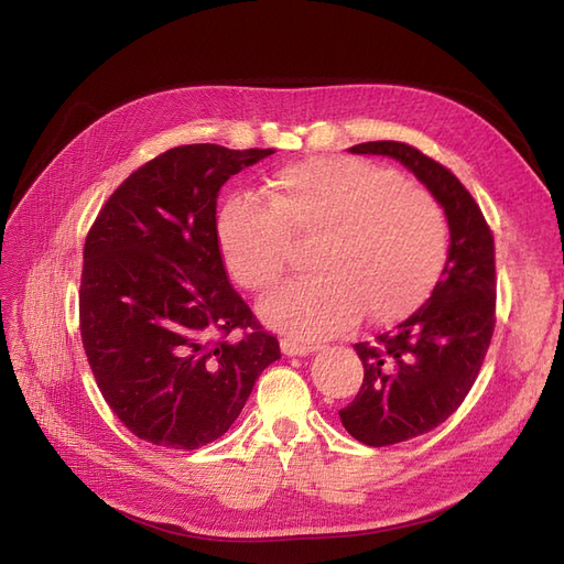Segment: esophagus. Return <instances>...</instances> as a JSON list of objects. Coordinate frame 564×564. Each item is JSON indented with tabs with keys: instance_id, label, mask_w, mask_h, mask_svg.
<instances>
[{
	"instance_id": "esophagus-1",
	"label": "esophagus",
	"mask_w": 564,
	"mask_h": 564,
	"mask_svg": "<svg viewBox=\"0 0 564 564\" xmlns=\"http://www.w3.org/2000/svg\"><path fill=\"white\" fill-rule=\"evenodd\" d=\"M280 348L284 355H311L317 350V346L313 344H299L294 338H282L280 340Z\"/></svg>"
}]
</instances>
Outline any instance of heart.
<instances>
[{
    "mask_svg": "<svg viewBox=\"0 0 564 564\" xmlns=\"http://www.w3.org/2000/svg\"><path fill=\"white\" fill-rule=\"evenodd\" d=\"M263 199H230L218 214V245L232 280L265 292L311 242L313 278L272 289L265 324L299 340L352 329L367 311L400 322L425 303L445 270L449 230L425 187L365 160L317 155L282 166Z\"/></svg>",
    "mask_w": 564,
    "mask_h": 564,
    "instance_id": "obj_1",
    "label": "heart"
}]
</instances>
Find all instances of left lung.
Listing matches in <instances>:
<instances>
[{
    "label": "left lung",
    "mask_w": 564,
    "mask_h": 564,
    "mask_svg": "<svg viewBox=\"0 0 564 564\" xmlns=\"http://www.w3.org/2000/svg\"><path fill=\"white\" fill-rule=\"evenodd\" d=\"M350 152L400 160L442 204L449 224L447 263L431 299L373 344H355L365 379L338 416L362 445L388 447L447 421L480 373L497 324L494 235L466 185L419 148L371 141Z\"/></svg>",
    "instance_id": "8db88e82"
}]
</instances>
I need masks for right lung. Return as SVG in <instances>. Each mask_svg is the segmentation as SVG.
<instances>
[{"label": "right lung", "mask_w": 564, "mask_h": 564, "mask_svg": "<svg viewBox=\"0 0 564 564\" xmlns=\"http://www.w3.org/2000/svg\"><path fill=\"white\" fill-rule=\"evenodd\" d=\"M272 150L162 152L117 187L84 242L79 332L117 419L145 442L197 449L240 416L278 338L235 292L216 230L220 185Z\"/></svg>", "instance_id": "right-lung-1"}]
</instances>
